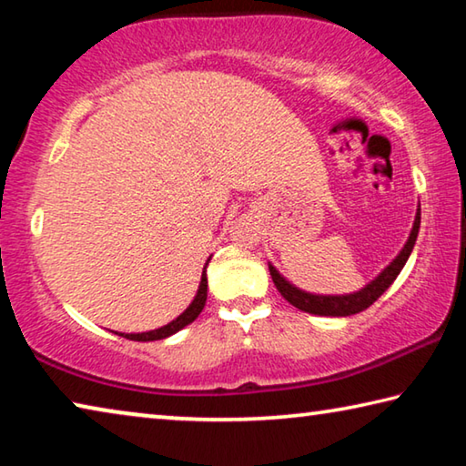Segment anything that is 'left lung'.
<instances>
[{
    "label": "left lung",
    "instance_id": "8db88e82",
    "mask_svg": "<svg viewBox=\"0 0 466 466\" xmlns=\"http://www.w3.org/2000/svg\"><path fill=\"white\" fill-rule=\"evenodd\" d=\"M420 224H421V209H417L413 230H411V234H409V240L403 247V250L399 252V257L394 258V261L386 267V269L378 275L372 283H368L364 289L356 291V294H350V296L309 294V291H302V289L291 286L289 281L283 279L281 275L275 271V267L269 265L271 279L275 283V288L279 289V294L286 298L291 306H296V309H299V310L319 314V317H350V314H358L361 310L370 309V306H372L376 299L380 298L386 289H389L390 283L397 279V275L405 267L407 258H409V255H411V250L415 247L417 234H420Z\"/></svg>",
    "mask_w": 466,
    "mask_h": 466
}]
</instances>
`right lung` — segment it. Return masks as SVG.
<instances>
[{
  "label": "right lung",
  "instance_id": "right-lung-1",
  "mask_svg": "<svg viewBox=\"0 0 466 466\" xmlns=\"http://www.w3.org/2000/svg\"><path fill=\"white\" fill-rule=\"evenodd\" d=\"M208 263H205V267H208ZM205 267H203L201 283H199V289H197L195 299L191 302V306H188V309L183 314H180L178 319H175L172 322H168V325H164V327L156 329V330H147V333H129V335L121 333V337L131 339V341H157V339H167L170 335H175L177 330L185 329L187 325H191V322L201 314L203 306H205V299H208V275H205Z\"/></svg>",
  "mask_w": 466,
  "mask_h": 466
}]
</instances>
